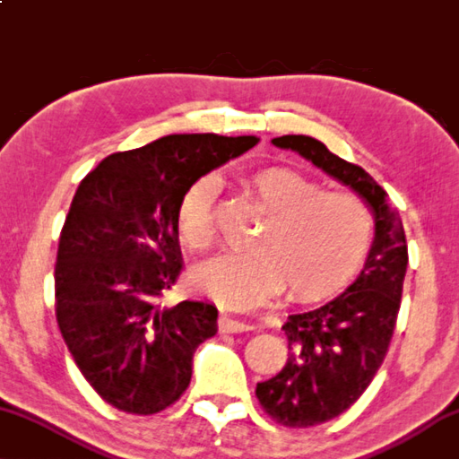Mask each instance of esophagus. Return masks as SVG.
<instances>
[{
	"instance_id": "34e87169",
	"label": "esophagus",
	"mask_w": 459,
	"mask_h": 459,
	"mask_svg": "<svg viewBox=\"0 0 459 459\" xmlns=\"http://www.w3.org/2000/svg\"><path fill=\"white\" fill-rule=\"evenodd\" d=\"M254 326H250L248 322H242V320H236L231 318V316H221L220 318V330L221 333H246V330H252Z\"/></svg>"
}]
</instances>
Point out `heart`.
<instances>
[{"instance_id": "heart-1", "label": "heart", "mask_w": 459, "mask_h": 459, "mask_svg": "<svg viewBox=\"0 0 459 459\" xmlns=\"http://www.w3.org/2000/svg\"><path fill=\"white\" fill-rule=\"evenodd\" d=\"M244 188L269 211L250 239V250L231 252L203 264L195 281L223 306L246 309L283 291L320 299L336 293L361 269L371 242L368 209L355 195L320 190L291 168H260ZM217 182L203 176L190 185L176 209V231L190 250L213 242Z\"/></svg>"}]
</instances>
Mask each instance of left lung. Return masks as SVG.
Masks as SVG:
<instances>
[{
  "mask_svg": "<svg viewBox=\"0 0 459 459\" xmlns=\"http://www.w3.org/2000/svg\"><path fill=\"white\" fill-rule=\"evenodd\" d=\"M273 145L299 153L355 190L376 223L359 277L322 307L289 316L283 324L289 342L285 368L256 384L258 402L269 417L285 427H312L355 404L384 363L396 326L408 248L398 211L361 166L334 156L307 135L274 137Z\"/></svg>",
  "mask_w": 459,
  "mask_h": 459,
  "instance_id": "1",
  "label": "left lung"
}]
</instances>
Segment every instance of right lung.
Masks as SVG:
<instances>
[{
  "label": "right lung",
  "mask_w": 459,
  "mask_h": 459,
  "mask_svg": "<svg viewBox=\"0 0 459 459\" xmlns=\"http://www.w3.org/2000/svg\"><path fill=\"white\" fill-rule=\"evenodd\" d=\"M258 137L166 135L104 158L80 182L55 264L57 324L82 376L118 411L156 414L182 396L217 307L158 299L182 269L176 209L185 190Z\"/></svg>",
  "instance_id": "add662e5"
}]
</instances>
